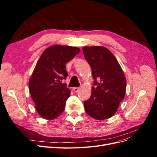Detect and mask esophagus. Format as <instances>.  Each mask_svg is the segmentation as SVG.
<instances>
[{
    "label": "esophagus",
    "instance_id": "esophagus-1",
    "mask_svg": "<svg viewBox=\"0 0 157 157\" xmlns=\"http://www.w3.org/2000/svg\"><path fill=\"white\" fill-rule=\"evenodd\" d=\"M73 90V91H74V92H78V91H79L80 87H75Z\"/></svg>",
    "mask_w": 157,
    "mask_h": 157
}]
</instances>
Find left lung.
I'll list each match as a JSON object with an SVG mask.
<instances>
[{
  "label": "left lung",
  "mask_w": 157,
  "mask_h": 157,
  "mask_svg": "<svg viewBox=\"0 0 157 157\" xmlns=\"http://www.w3.org/2000/svg\"><path fill=\"white\" fill-rule=\"evenodd\" d=\"M82 51L95 80L91 96L84 102L85 111L96 120L107 119L117 112L124 98L126 80L124 72L105 47L84 46Z\"/></svg>",
  "instance_id": "8db88e82"
}]
</instances>
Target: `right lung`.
<instances>
[{
    "instance_id": "1",
    "label": "right lung",
    "mask_w": 157,
    "mask_h": 157,
    "mask_svg": "<svg viewBox=\"0 0 157 157\" xmlns=\"http://www.w3.org/2000/svg\"><path fill=\"white\" fill-rule=\"evenodd\" d=\"M80 51L77 47L56 44L46 48L36 63L29 87L36 110L43 118L53 120L63 112L71 93L63 82L68 75L65 64Z\"/></svg>"
}]
</instances>
